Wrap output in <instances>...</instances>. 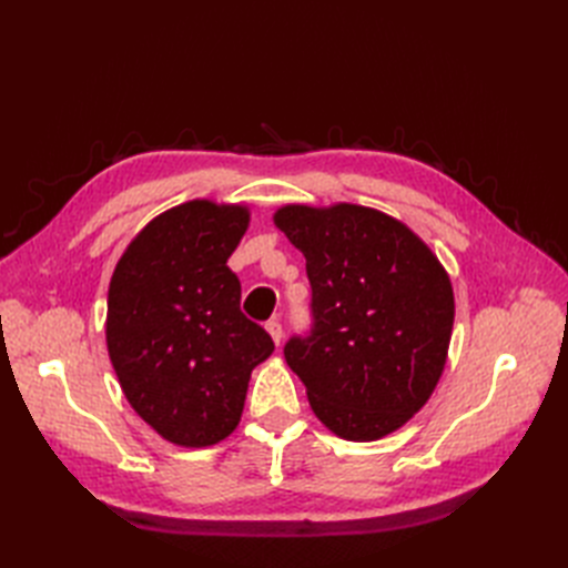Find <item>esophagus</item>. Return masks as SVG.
Here are the masks:
<instances>
[{
  "label": "esophagus",
  "mask_w": 568,
  "mask_h": 568,
  "mask_svg": "<svg viewBox=\"0 0 568 568\" xmlns=\"http://www.w3.org/2000/svg\"><path fill=\"white\" fill-rule=\"evenodd\" d=\"M265 329H267V334L272 336V341L277 343V346H280V343H282V336H284V332H282V324H280L277 320H270V322L265 324Z\"/></svg>",
  "instance_id": "34e87169"
}]
</instances>
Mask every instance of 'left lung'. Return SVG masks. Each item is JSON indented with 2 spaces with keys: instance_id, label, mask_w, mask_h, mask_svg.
Masks as SVG:
<instances>
[{
  "instance_id": "obj_1",
  "label": "left lung",
  "mask_w": 568,
  "mask_h": 568,
  "mask_svg": "<svg viewBox=\"0 0 568 568\" xmlns=\"http://www.w3.org/2000/svg\"><path fill=\"white\" fill-rule=\"evenodd\" d=\"M305 255L313 332L284 346L332 434L379 440L432 398L448 359L455 296L436 253L376 209L288 203L274 213Z\"/></svg>"
}]
</instances>
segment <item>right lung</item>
<instances>
[{"label":"right lung","mask_w":568,"mask_h":568,"mask_svg":"<svg viewBox=\"0 0 568 568\" xmlns=\"http://www.w3.org/2000/svg\"><path fill=\"white\" fill-rule=\"evenodd\" d=\"M248 222L242 203H180L132 239L109 284L106 346L120 388L182 448L234 432L251 372L274 351L239 307L242 284L227 267Z\"/></svg>","instance_id":"right-lung-1"}]
</instances>
